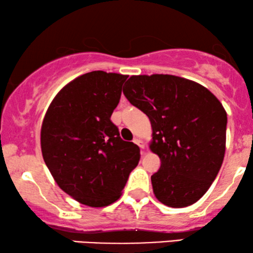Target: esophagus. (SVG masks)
Instances as JSON below:
<instances>
[{
  "mask_svg": "<svg viewBox=\"0 0 253 253\" xmlns=\"http://www.w3.org/2000/svg\"><path fill=\"white\" fill-rule=\"evenodd\" d=\"M134 143H135V144H137L138 147H140L141 149H144V143L140 140V138L135 137V138H134Z\"/></svg>",
  "mask_w": 253,
  "mask_h": 253,
  "instance_id": "esophagus-1",
  "label": "esophagus"
}]
</instances>
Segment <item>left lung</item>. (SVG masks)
Wrapping results in <instances>:
<instances>
[{
  "label": "left lung",
  "instance_id": "left-lung-1",
  "mask_svg": "<svg viewBox=\"0 0 253 253\" xmlns=\"http://www.w3.org/2000/svg\"><path fill=\"white\" fill-rule=\"evenodd\" d=\"M149 117L150 149L161 158L155 196L170 208L196 203L218 175L226 150L227 113L202 84L169 74L133 76L123 89Z\"/></svg>",
  "mask_w": 253,
  "mask_h": 253
}]
</instances>
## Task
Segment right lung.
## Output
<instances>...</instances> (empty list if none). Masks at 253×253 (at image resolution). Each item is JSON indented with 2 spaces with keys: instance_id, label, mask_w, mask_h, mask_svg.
<instances>
[{
  "instance_id": "obj_1",
  "label": "right lung",
  "mask_w": 253,
  "mask_h": 253,
  "mask_svg": "<svg viewBox=\"0 0 253 253\" xmlns=\"http://www.w3.org/2000/svg\"><path fill=\"white\" fill-rule=\"evenodd\" d=\"M127 76L92 71L56 95L41 127L44 163L62 190L102 208L120 197L140 148L124 141L110 118Z\"/></svg>"
}]
</instances>
